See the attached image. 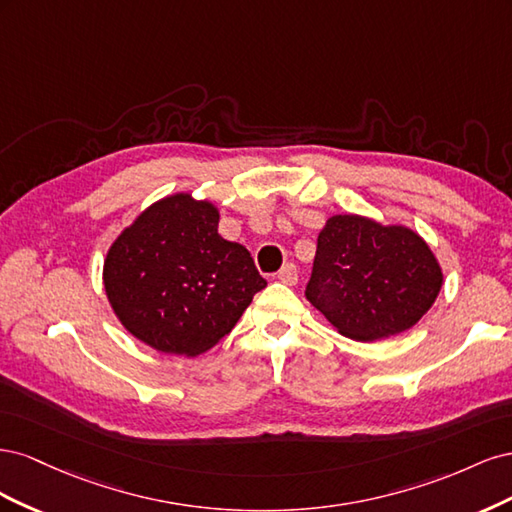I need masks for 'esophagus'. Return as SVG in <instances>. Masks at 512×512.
<instances>
[{"label": "esophagus", "mask_w": 512, "mask_h": 512, "mask_svg": "<svg viewBox=\"0 0 512 512\" xmlns=\"http://www.w3.org/2000/svg\"><path fill=\"white\" fill-rule=\"evenodd\" d=\"M277 280H280L282 284H288V286H294L299 282V271L297 267L292 265V262H286V265L277 271Z\"/></svg>", "instance_id": "esophagus-1"}]
</instances>
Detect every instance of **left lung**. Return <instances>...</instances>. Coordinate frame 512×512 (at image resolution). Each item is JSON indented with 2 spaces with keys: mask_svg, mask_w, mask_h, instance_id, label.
<instances>
[{
  "mask_svg": "<svg viewBox=\"0 0 512 512\" xmlns=\"http://www.w3.org/2000/svg\"><path fill=\"white\" fill-rule=\"evenodd\" d=\"M440 286L438 260L410 228L333 215L318 235L305 297L342 335L374 342L414 327Z\"/></svg>",
  "mask_w": 512,
  "mask_h": 512,
  "instance_id": "1",
  "label": "left lung"
}]
</instances>
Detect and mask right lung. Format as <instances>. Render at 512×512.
Masks as SVG:
<instances>
[{
	"instance_id": "obj_1",
	"label": "right lung",
	"mask_w": 512,
	"mask_h": 512,
	"mask_svg": "<svg viewBox=\"0 0 512 512\" xmlns=\"http://www.w3.org/2000/svg\"><path fill=\"white\" fill-rule=\"evenodd\" d=\"M218 222L211 203L175 194L138 215L108 250L106 297L123 327L147 346L205 352L267 286L250 252L218 235Z\"/></svg>"
}]
</instances>
